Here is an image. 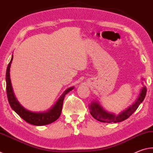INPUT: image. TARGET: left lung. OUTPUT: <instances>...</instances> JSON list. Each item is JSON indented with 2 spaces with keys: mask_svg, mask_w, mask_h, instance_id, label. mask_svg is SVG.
<instances>
[{
  "mask_svg": "<svg viewBox=\"0 0 153 153\" xmlns=\"http://www.w3.org/2000/svg\"><path fill=\"white\" fill-rule=\"evenodd\" d=\"M142 84H143V82H142ZM146 87L143 85L142 89H140V94L136 101L118 114L106 111L100 104L97 100H93V101H91V104L89 105L90 114L94 119L102 123H119L123 121L127 118H129L136 111L140 104L143 102L144 97L146 96Z\"/></svg>",
  "mask_w": 153,
  "mask_h": 153,
  "instance_id": "obj_1",
  "label": "left lung"
}]
</instances>
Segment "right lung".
I'll use <instances>...</instances> for the list:
<instances>
[{
	"mask_svg": "<svg viewBox=\"0 0 153 153\" xmlns=\"http://www.w3.org/2000/svg\"><path fill=\"white\" fill-rule=\"evenodd\" d=\"M13 58V56L12 55L11 61L8 64L6 72V89L7 98H8L9 103L11 108L25 121L30 124L34 125V126H45V125H48L56 121L61 114L65 96L68 92L72 91L74 88V87H69L68 89L65 90L64 93L60 96L53 106L47 110V111L39 112L30 111L22 106L19 104V102L17 101V98L15 96L13 88H12L11 79H10V68H11Z\"/></svg>",
	"mask_w": 153,
	"mask_h": 153,
	"instance_id": "right-lung-1",
	"label": "right lung"
}]
</instances>
